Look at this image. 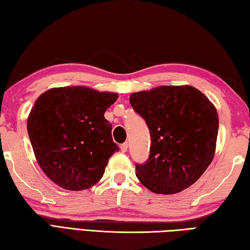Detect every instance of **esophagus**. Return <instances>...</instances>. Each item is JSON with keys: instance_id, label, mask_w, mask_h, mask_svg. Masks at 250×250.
Masks as SVG:
<instances>
[{"instance_id": "34e87169", "label": "esophagus", "mask_w": 250, "mask_h": 250, "mask_svg": "<svg viewBox=\"0 0 250 250\" xmlns=\"http://www.w3.org/2000/svg\"><path fill=\"white\" fill-rule=\"evenodd\" d=\"M120 149H121L122 153H125V151L128 150V143H126V142H125V143L121 144V145H120Z\"/></svg>"}]
</instances>
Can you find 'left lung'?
Segmentation results:
<instances>
[{
    "mask_svg": "<svg viewBox=\"0 0 250 250\" xmlns=\"http://www.w3.org/2000/svg\"><path fill=\"white\" fill-rule=\"evenodd\" d=\"M132 108L150 133L149 157L135 164L140 182L156 194L171 195L202 177L216 150V107L190 85H164L132 93Z\"/></svg>",
    "mask_w": 250,
    "mask_h": 250,
    "instance_id": "1",
    "label": "left lung"
}]
</instances>
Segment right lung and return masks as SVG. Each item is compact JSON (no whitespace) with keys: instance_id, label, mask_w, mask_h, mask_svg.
Wrapping results in <instances>:
<instances>
[{"instance_id":"right-lung-1","label":"right lung","mask_w":250,"mask_h":250,"mask_svg":"<svg viewBox=\"0 0 250 250\" xmlns=\"http://www.w3.org/2000/svg\"><path fill=\"white\" fill-rule=\"evenodd\" d=\"M117 93L63 86L38 97L28 117V134L39 166L54 183L82 190L102 179L119 147L111 136L107 108Z\"/></svg>"}]
</instances>
